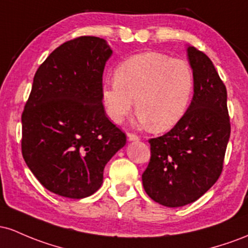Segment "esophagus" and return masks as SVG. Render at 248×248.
Segmentation results:
<instances>
[{
	"instance_id": "1",
	"label": "esophagus",
	"mask_w": 248,
	"mask_h": 248,
	"mask_svg": "<svg viewBox=\"0 0 248 248\" xmlns=\"http://www.w3.org/2000/svg\"><path fill=\"white\" fill-rule=\"evenodd\" d=\"M127 140L129 141H137L139 140V137L135 133H127Z\"/></svg>"
}]
</instances>
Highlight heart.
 <instances>
[{"label":"heart","mask_w":248,"mask_h":248,"mask_svg":"<svg viewBox=\"0 0 248 248\" xmlns=\"http://www.w3.org/2000/svg\"><path fill=\"white\" fill-rule=\"evenodd\" d=\"M194 87V72L186 61L141 52L117 66L115 80L103 85L102 102L108 117L121 124L136 101L141 124L154 131H168L187 113Z\"/></svg>","instance_id":"b5f03b06"}]
</instances>
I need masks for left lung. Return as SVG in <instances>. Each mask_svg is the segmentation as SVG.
<instances>
[{
  "instance_id": "8db88e82",
  "label": "left lung",
  "mask_w": 248,
  "mask_h": 248,
  "mask_svg": "<svg viewBox=\"0 0 248 248\" xmlns=\"http://www.w3.org/2000/svg\"><path fill=\"white\" fill-rule=\"evenodd\" d=\"M196 87L186 116L171 131L150 139L151 159L141 180L152 200L182 207L199 199L218 180L230 140L227 91L204 52L187 46Z\"/></svg>"
}]
</instances>
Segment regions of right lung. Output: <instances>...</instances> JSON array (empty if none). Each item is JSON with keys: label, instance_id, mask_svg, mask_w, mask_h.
I'll list each match as a JSON object with an SVG mask.
<instances>
[{"label": "right lung", "instance_id": "add662e5", "mask_svg": "<svg viewBox=\"0 0 248 248\" xmlns=\"http://www.w3.org/2000/svg\"><path fill=\"white\" fill-rule=\"evenodd\" d=\"M108 42L82 36L55 49L36 71L22 113V155L46 190L82 199L103 184L104 168L126 143L105 115Z\"/></svg>", "mask_w": 248, "mask_h": 248}]
</instances>
